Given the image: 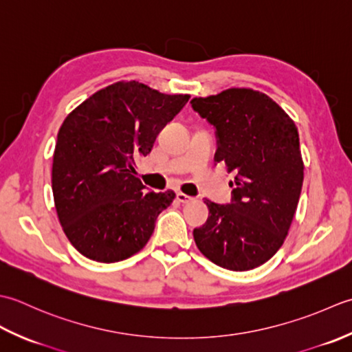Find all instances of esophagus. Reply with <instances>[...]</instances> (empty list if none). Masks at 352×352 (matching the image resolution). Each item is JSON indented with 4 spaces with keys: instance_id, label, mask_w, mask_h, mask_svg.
I'll return each mask as SVG.
<instances>
[{
    "instance_id": "obj_1",
    "label": "esophagus",
    "mask_w": 352,
    "mask_h": 352,
    "mask_svg": "<svg viewBox=\"0 0 352 352\" xmlns=\"http://www.w3.org/2000/svg\"><path fill=\"white\" fill-rule=\"evenodd\" d=\"M176 199H177L179 202H181V204H190L191 200H195L192 197L184 195V192H177V195H176Z\"/></svg>"
}]
</instances>
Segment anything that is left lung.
Listing matches in <instances>:
<instances>
[{"mask_svg":"<svg viewBox=\"0 0 352 352\" xmlns=\"http://www.w3.org/2000/svg\"><path fill=\"white\" fill-rule=\"evenodd\" d=\"M216 129V162L235 171L231 204L205 200L206 223L192 231L208 260L243 272L261 266L283 246L304 181L293 120L263 92L231 88L191 100Z\"/></svg>","mask_w":352,"mask_h":352,"instance_id":"obj_1","label":"left lung"}]
</instances>
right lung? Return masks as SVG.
<instances>
[{
	"mask_svg": "<svg viewBox=\"0 0 352 352\" xmlns=\"http://www.w3.org/2000/svg\"><path fill=\"white\" fill-rule=\"evenodd\" d=\"M190 96L161 94L138 82L97 91L63 121L53 156V196L63 232L78 252L117 263L147 245L175 192L147 191L135 161Z\"/></svg>",
	"mask_w": 352,
	"mask_h": 352,
	"instance_id": "obj_1",
	"label": "right lung"
}]
</instances>
